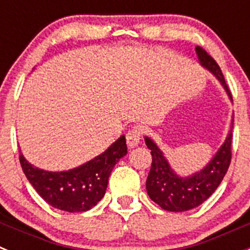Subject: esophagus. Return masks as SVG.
Wrapping results in <instances>:
<instances>
[{
	"label": "esophagus",
	"mask_w": 250,
	"mask_h": 250,
	"mask_svg": "<svg viewBox=\"0 0 250 250\" xmlns=\"http://www.w3.org/2000/svg\"><path fill=\"white\" fill-rule=\"evenodd\" d=\"M141 139V129L139 126L132 127L129 132L126 134V143L127 146L135 147L138 146Z\"/></svg>",
	"instance_id": "obj_1"
}]
</instances>
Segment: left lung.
<instances>
[{"mask_svg":"<svg viewBox=\"0 0 250 250\" xmlns=\"http://www.w3.org/2000/svg\"><path fill=\"white\" fill-rule=\"evenodd\" d=\"M195 52L200 66L215 76L231 101V94L215 60L199 46L195 47ZM233 121L234 118L231 119L230 129L224 143L216 150L210 160L202 169L189 175H180L176 173L158 144L151 138L145 135V144L147 149L151 150L152 156L151 167L146 179V191L150 199L161 209L175 213L190 210L203 204L216 190L228 171L231 159Z\"/></svg>","mask_w":250,"mask_h":250,"instance_id":"1","label":"left lung"}]
</instances>
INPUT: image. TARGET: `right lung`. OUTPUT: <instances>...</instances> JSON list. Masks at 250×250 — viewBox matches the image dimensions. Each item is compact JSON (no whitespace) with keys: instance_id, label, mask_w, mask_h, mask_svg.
Masks as SVG:
<instances>
[{"instance_id":"obj_1","label":"right lung","mask_w":250,"mask_h":250,"mask_svg":"<svg viewBox=\"0 0 250 250\" xmlns=\"http://www.w3.org/2000/svg\"><path fill=\"white\" fill-rule=\"evenodd\" d=\"M127 154L121 135L100 155L62 171L40 169L26 160L20 150V163L30 184L51 207L68 213L90 210L105 195L114 167Z\"/></svg>"}]
</instances>
